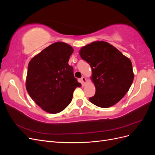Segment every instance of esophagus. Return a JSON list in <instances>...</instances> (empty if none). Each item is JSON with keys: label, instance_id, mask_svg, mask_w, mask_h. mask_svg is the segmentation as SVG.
Wrapping results in <instances>:
<instances>
[{"label": "esophagus", "instance_id": "obj_1", "mask_svg": "<svg viewBox=\"0 0 155 155\" xmlns=\"http://www.w3.org/2000/svg\"><path fill=\"white\" fill-rule=\"evenodd\" d=\"M81 81H82V83L83 84H85V83H86V81H87V80H86V78H85V77H82L81 78Z\"/></svg>", "mask_w": 155, "mask_h": 155}]
</instances>
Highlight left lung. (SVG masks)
Returning a JSON list of instances; mask_svg holds the SVG:
<instances>
[{
	"label": "left lung",
	"mask_w": 155,
	"mask_h": 155,
	"mask_svg": "<svg viewBox=\"0 0 155 155\" xmlns=\"http://www.w3.org/2000/svg\"><path fill=\"white\" fill-rule=\"evenodd\" d=\"M79 54L92 68L94 96L93 104L108 108L118 103L128 92L134 79L132 63L118 49L105 41H95L81 48Z\"/></svg>",
	"instance_id": "8db88e82"
}]
</instances>
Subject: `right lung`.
I'll return each instance as SVG.
<instances>
[{"label":"right lung","mask_w":155,"mask_h":155,"mask_svg":"<svg viewBox=\"0 0 155 155\" xmlns=\"http://www.w3.org/2000/svg\"><path fill=\"white\" fill-rule=\"evenodd\" d=\"M74 50L57 42L33 58L28 64L26 87L29 95L42 109L51 114L61 112L72 100L79 83L68 64Z\"/></svg>","instance_id":"obj_1"}]
</instances>
